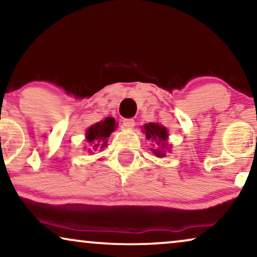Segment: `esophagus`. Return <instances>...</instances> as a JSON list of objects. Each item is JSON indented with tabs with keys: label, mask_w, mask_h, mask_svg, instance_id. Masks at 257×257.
Instances as JSON below:
<instances>
[{
	"label": "esophagus",
	"mask_w": 257,
	"mask_h": 257,
	"mask_svg": "<svg viewBox=\"0 0 257 257\" xmlns=\"http://www.w3.org/2000/svg\"><path fill=\"white\" fill-rule=\"evenodd\" d=\"M135 125H136L135 119H124V120H122V127L124 128H127V130L133 128L135 127Z\"/></svg>",
	"instance_id": "1"
}]
</instances>
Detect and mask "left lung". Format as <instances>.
Here are the masks:
<instances>
[{"instance_id": "obj_1", "label": "left lung", "mask_w": 257, "mask_h": 257, "mask_svg": "<svg viewBox=\"0 0 257 257\" xmlns=\"http://www.w3.org/2000/svg\"><path fill=\"white\" fill-rule=\"evenodd\" d=\"M144 128H145L146 138L157 143V147L152 150L153 153L159 158L166 157L164 149H166L167 146V128H165L164 126H161L160 124H156V122L146 124L144 126ZM167 150H170V147H167Z\"/></svg>"}]
</instances>
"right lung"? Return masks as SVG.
<instances>
[{"label":"right lung","mask_w":257,"mask_h":257,"mask_svg":"<svg viewBox=\"0 0 257 257\" xmlns=\"http://www.w3.org/2000/svg\"><path fill=\"white\" fill-rule=\"evenodd\" d=\"M115 121L113 118L108 117L103 121H98L97 124L91 126L86 131V142L89 144L90 152L103 149L106 145L107 138L111 132L114 131Z\"/></svg>","instance_id":"right-lung-1"}]
</instances>
